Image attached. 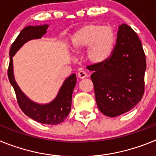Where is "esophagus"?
I'll use <instances>...</instances> for the list:
<instances>
[{
    "label": "esophagus",
    "instance_id": "esophagus-1",
    "mask_svg": "<svg viewBox=\"0 0 156 156\" xmlns=\"http://www.w3.org/2000/svg\"><path fill=\"white\" fill-rule=\"evenodd\" d=\"M77 76L79 77L80 79H84L87 76V74L86 73V72L84 71H79L78 72V73H77Z\"/></svg>",
    "mask_w": 156,
    "mask_h": 156
}]
</instances>
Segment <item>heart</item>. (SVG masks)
Wrapping results in <instances>:
<instances>
[{
  "label": "heart",
  "mask_w": 156,
  "mask_h": 156,
  "mask_svg": "<svg viewBox=\"0 0 156 156\" xmlns=\"http://www.w3.org/2000/svg\"><path fill=\"white\" fill-rule=\"evenodd\" d=\"M115 36L110 27L87 24L72 36L71 48L80 52L87 48L86 57L92 64H101L111 56L115 46Z\"/></svg>",
  "instance_id": "heart-1"
}]
</instances>
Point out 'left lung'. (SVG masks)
Wrapping results in <instances>:
<instances>
[{
  "mask_svg": "<svg viewBox=\"0 0 156 156\" xmlns=\"http://www.w3.org/2000/svg\"><path fill=\"white\" fill-rule=\"evenodd\" d=\"M93 72L98 107L104 115L115 117L127 112L144 92L145 54L137 34L126 24L119 27L111 56L101 64L87 66Z\"/></svg>",
  "mask_w": 156,
  "mask_h": 156,
  "instance_id": "left-lung-1",
  "label": "left lung"
}]
</instances>
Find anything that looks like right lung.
<instances>
[{
	"label": "right lung",
	"instance_id": "right-lung-1",
	"mask_svg": "<svg viewBox=\"0 0 156 156\" xmlns=\"http://www.w3.org/2000/svg\"><path fill=\"white\" fill-rule=\"evenodd\" d=\"M48 25L37 27H25L14 41L10 49V62L8 66V76L11 84L13 87L16 94L18 104L27 116L44 124L55 125L63 122L69 114L71 110L72 94L76 83V74L69 76L63 83L57 97L51 102L46 105H40L33 101L23 93L15 80L13 73L12 57L25 43L33 39H40L47 33Z\"/></svg>",
	"mask_w": 156,
	"mask_h": 156
}]
</instances>
